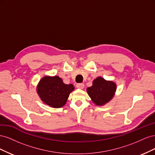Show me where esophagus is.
Returning a JSON list of instances; mask_svg holds the SVG:
<instances>
[{"label":"esophagus","mask_w":155,"mask_h":155,"mask_svg":"<svg viewBox=\"0 0 155 155\" xmlns=\"http://www.w3.org/2000/svg\"><path fill=\"white\" fill-rule=\"evenodd\" d=\"M84 86H85V85H84L83 83H77L76 85V88H79V89H83L84 88Z\"/></svg>","instance_id":"obj_1"}]
</instances>
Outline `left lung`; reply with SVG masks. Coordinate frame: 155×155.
<instances>
[{
  "label": "left lung",
  "mask_w": 155,
  "mask_h": 155,
  "mask_svg": "<svg viewBox=\"0 0 155 155\" xmlns=\"http://www.w3.org/2000/svg\"><path fill=\"white\" fill-rule=\"evenodd\" d=\"M116 89V84L98 77L93 81L92 86L88 87L87 91L92 101L97 105H103L113 97Z\"/></svg>",
  "instance_id": "1"
}]
</instances>
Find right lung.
Returning <instances> with one entry per match:
<instances>
[{
  "instance_id": "add662e5",
  "label": "right lung",
  "mask_w": 155,
  "mask_h": 155,
  "mask_svg": "<svg viewBox=\"0 0 155 155\" xmlns=\"http://www.w3.org/2000/svg\"><path fill=\"white\" fill-rule=\"evenodd\" d=\"M74 89L72 85L64 84L58 76H45L41 79L37 86V93L45 104L54 108H60Z\"/></svg>"
}]
</instances>
